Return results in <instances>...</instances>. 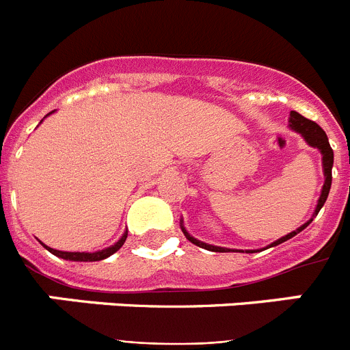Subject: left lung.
<instances>
[{"instance_id":"1","label":"left lung","mask_w":350,"mask_h":350,"mask_svg":"<svg viewBox=\"0 0 350 350\" xmlns=\"http://www.w3.org/2000/svg\"><path fill=\"white\" fill-rule=\"evenodd\" d=\"M289 128L293 129L295 133H298V135H301V138L305 142H307V145H310V147L317 148L321 152V156H323V173H324V184H323V189H321V196L319 200H317V205H315V210L314 213H312V217L308 219L305 224H301L298 228V230L291 231V233H287L286 237L279 238V240H275V242H271L270 245L267 247V249H270V247H275L279 245V243H284L287 242L289 238L296 237L298 233H301L305 228H307L308 224H310L312 221H314V217L319 213V210L323 208V205L326 203L327 200V194H329V189H332V168H333V148L329 147V142H327V137L326 133L323 131V128L321 126H317L314 122V120H308L305 119L303 116H299L298 112H291L289 116ZM180 230L182 233L185 234V238L189 240L191 243H194V245L202 247V249H206V250H213V252H230V250H233V252H243V250H238V249H228V247H219V245H212V243H205L202 242V240H198V238H194L193 234H189V231L185 230L184 226V221L180 219ZM247 254H252V252H256V250H245Z\"/></svg>"}]
</instances>
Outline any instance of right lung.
I'll return each mask as SVG.
<instances>
[{
  "label": "right lung",
  "instance_id": "obj_1",
  "mask_svg": "<svg viewBox=\"0 0 350 350\" xmlns=\"http://www.w3.org/2000/svg\"><path fill=\"white\" fill-rule=\"evenodd\" d=\"M51 113H54V112H51ZM51 113H49V116H51ZM126 238H128V231H124V233H122V237H120L119 240L113 243V245L107 247V249L96 250V252H66V250L52 249V247H47L45 243H42V245L45 247L49 252H52V254L57 256V258H61V259H66V261H83V262H85V261H101V259L110 258L113 252H117L120 247L124 245Z\"/></svg>",
  "mask_w": 350,
  "mask_h": 350
}]
</instances>
